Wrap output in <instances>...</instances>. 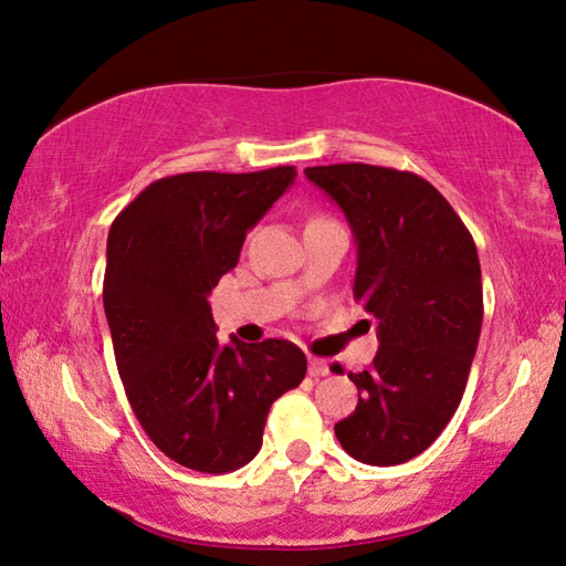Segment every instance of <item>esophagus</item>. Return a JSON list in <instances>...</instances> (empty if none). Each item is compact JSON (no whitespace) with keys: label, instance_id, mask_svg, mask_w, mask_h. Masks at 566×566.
Listing matches in <instances>:
<instances>
[{"label":"esophagus","instance_id":"1","mask_svg":"<svg viewBox=\"0 0 566 566\" xmlns=\"http://www.w3.org/2000/svg\"><path fill=\"white\" fill-rule=\"evenodd\" d=\"M310 375L312 377H327L329 375V364L324 359H310Z\"/></svg>","mask_w":566,"mask_h":566}]
</instances>
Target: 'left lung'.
I'll return each mask as SVG.
<instances>
[{
    "instance_id": "obj_1",
    "label": "left lung",
    "mask_w": 566,
    "mask_h": 566,
    "mask_svg": "<svg viewBox=\"0 0 566 566\" xmlns=\"http://www.w3.org/2000/svg\"><path fill=\"white\" fill-rule=\"evenodd\" d=\"M304 175L347 217L354 300L379 337L371 367L349 371L359 401L334 434L357 462H409L442 434L464 395L484 317L476 244L452 205L411 171L354 161Z\"/></svg>"
}]
</instances>
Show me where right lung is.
<instances>
[{
    "mask_svg": "<svg viewBox=\"0 0 566 566\" xmlns=\"http://www.w3.org/2000/svg\"><path fill=\"white\" fill-rule=\"evenodd\" d=\"M294 177L187 171L151 181L112 222L104 314L117 369L142 429L181 467L224 474L252 462L270 407L306 375L286 339L222 347L207 302Z\"/></svg>",
    "mask_w": 566,
    "mask_h": 566,
    "instance_id": "right-lung-1",
    "label": "right lung"
}]
</instances>
